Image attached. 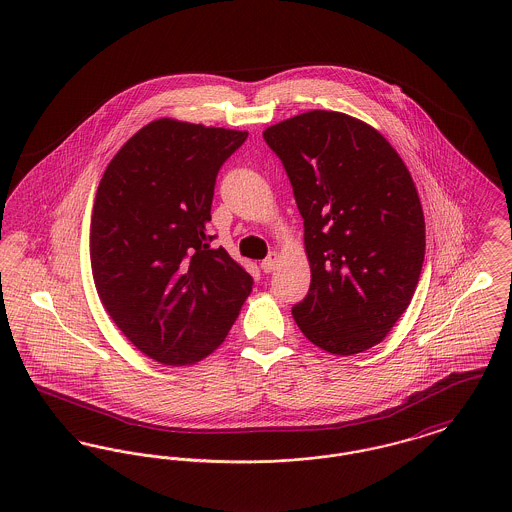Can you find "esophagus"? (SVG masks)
I'll use <instances>...</instances> for the list:
<instances>
[{
	"label": "esophagus",
	"instance_id": "1",
	"mask_svg": "<svg viewBox=\"0 0 512 512\" xmlns=\"http://www.w3.org/2000/svg\"><path fill=\"white\" fill-rule=\"evenodd\" d=\"M276 263H278V255H276V253H271L267 259H263V261H261V269H263V273H273L276 269Z\"/></svg>",
	"mask_w": 512,
	"mask_h": 512
}]
</instances>
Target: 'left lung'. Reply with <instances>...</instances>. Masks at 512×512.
Segmentation results:
<instances>
[{"label": "left lung", "mask_w": 512, "mask_h": 512, "mask_svg": "<svg viewBox=\"0 0 512 512\" xmlns=\"http://www.w3.org/2000/svg\"><path fill=\"white\" fill-rule=\"evenodd\" d=\"M263 138L304 218L312 282L292 308L300 331L341 356L378 345L407 310L425 261L409 169L376 128L345 113L286 118Z\"/></svg>", "instance_id": "1"}]
</instances>
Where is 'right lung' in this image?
I'll use <instances>...</instances> for the list:
<instances>
[{
    "label": "right lung",
    "mask_w": 512,
    "mask_h": 512,
    "mask_svg": "<svg viewBox=\"0 0 512 512\" xmlns=\"http://www.w3.org/2000/svg\"><path fill=\"white\" fill-rule=\"evenodd\" d=\"M247 132L159 118L107 165L91 216L97 294L124 337L161 364L214 353L253 278L212 249L216 175Z\"/></svg>",
    "instance_id": "1"
}]
</instances>
